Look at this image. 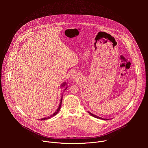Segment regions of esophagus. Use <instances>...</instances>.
Listing matches in <instances>:
<instances>
[{
	"label": "esophagus",
	"mask_w": 148,
	"mask_h": 148,
	"mask_svg": "<svg viewBox=\"0 0 148 148\" xmlns=\"http://www.w3.org/2000/svg\"><path fill=\"white\" fill-rule=\"evenodd\" d=\"M78 78L77 74L75 73H73L71 74V77H70V78L71 80H75L77 79Z\"/></svg>",
	"instance_id": "34e87169"
}]
</instances>
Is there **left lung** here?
I'll return each instance as SVG.
<instances>
[{
    "label": "left lung",
    "mask_w": 148,
    "mask_h": 148,
    "mask_svg": "<svg viewBox=\"0 0 148 148\" xmlns=\"http://www.w3.org/2000/svg\"><path fill=\"white\" fill-rule=\"evenodd\" d=\"M88 113H89V114H90L91 116H94V117H95V118H96L101 119H103V120H108L107 119H103V118H101V117H99V116H97V115H94V114H92V113H91L90 111H88Z\"/></svg>",
    "instance_id": "1"
}]
</instances>
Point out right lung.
Instances as JSON below:
<instances>
[{"mask_svg":"<svg viewBox=\"0 0 148 148\" xmlns=\"http://www.w3.org/2000/svg\"><path fill=\"white\" fill-rule=\"evenodd\" d=\"M61 88H62V87H64L65 89L64 90V91H65V90L67 88V83L66 82H63L62 84H61ZM62 96H63V94H62V95H61V99H60V104H59V106H58V108L57 109V110L55 111V112L54 113H53V115H51L50 116H48V117H47V118H41V119H39L40 120H46V119H49V118H51V117H53V116H54V115H57L58 113V112L60 111V108H61V103H62Z\"/></svg>","mask_w":148,"mask_h":148,"instance_id":"add662e5","label":"right lung"}]
</instances>
